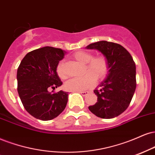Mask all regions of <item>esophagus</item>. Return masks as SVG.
I'll return each instance as SVG.
<instances>
[{
  "label": "esophagus",
  "mask_w": 155,
  "mask_h": 155,
  "mask_svg": "<svg viewBox=\"0 0 155 155\" xmlns=\"http://www.w3.org/2000/svg\"><path fill=\"white\" fill-rule=\"evenodd\" d=\"M79 93L82 96H87V95H88L89 92H87V91H86V92H79Z\"/></svg>",
  "instance_id": "1"
}]
</instances>
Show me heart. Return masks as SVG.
I'll list each match as a JSON object with an SVG mask.
<instances>
[{
  "mask_svg": "<svg viewBox=\"0 0 155 155\" xmlns=\"http://www.w3.org/2000/svg\"><path fill=\"white\" fill-rule=\"evenodd\" d=\"M71 58L78 62L84 64V74L79 78H74L65 84V88L68 91L80 92L93 88L97 81H102L107 76L109 70L108 61L105 55L93 57L91 52L79 50L72 54ZM56 73L61 79H66L68 76L64 69V63L60 61L57 64Z\"/></svg>",
  "mask_w": 155,
  "mask_h": 155,
  "instance_id": "heart-1",
  "label": "heart"
}]
</instances>
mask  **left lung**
<instances>
[{"instance_id": "8db88e82", "label": "left lung", "mask_w": 155, "mask_h": 155, "mask_svg": "<svg viewBox=\"0 0 155 155\" xmlns=\"http://www.w3.org/2000/svg\"><path fill=\"white\" fill-rule=\"evenodd\" d=\"M87 48L101 52L109 64L107 77L94 90L97 102L89 110L101 118L118 116L129 106L137 87L133 58L122 45L107 41L94 42Z\"/></svg>"}]
</instances>
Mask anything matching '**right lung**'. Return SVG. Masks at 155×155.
<instances>
[{"mask_svg": "<svg viewBox=\"0 0 155 155\" xmlns=\"http://www.w3.org/2000/svg\"><path fill=\"white\" fill-rule=\"evenodd\" d=\"M66 52L53 47H44L28 53L17 70V90L28 113L41 120L56 118L64 110L68 93L53 90L62 85L56 66ZM53 89L51 93L50 88Z\"/></svg>", "mask_w": 155, "mask_h": 155, "instance_id": "obj_1", "label": "right lung"}]
</instances>
